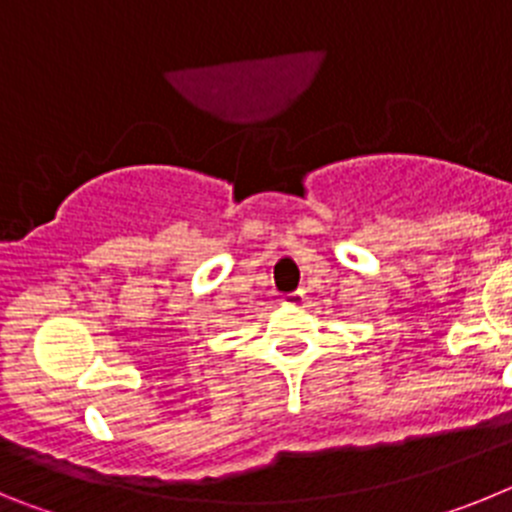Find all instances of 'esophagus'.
Masks as SVG:
<instances>
[{
  "label": "esophagus",
  "mask_w": 512,
  "mask_h": 512,
  "mask_svg": "<svg viewBox=\"0 0 512 512\" xmlns=\"http://www.w3.org/2000/svg\"><path fill=\"white\" fill-rule=\"evenodd\" d=\"M282 300L284 305H302V302H305V292H302V289H295V292H287Z\"/></svg>",
  "instance_id": "obj_1"
}]
</instances>
